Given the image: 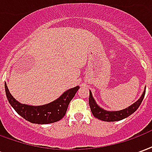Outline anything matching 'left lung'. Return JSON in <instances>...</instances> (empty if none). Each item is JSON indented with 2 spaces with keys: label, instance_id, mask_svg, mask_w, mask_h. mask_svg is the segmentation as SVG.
<instances>
[{
  "label": "left lung",
  "instance_id": "1",
  "mask_svg": "<svg viewBox=\"0 0 152 152\" xmlns=\"http://www.w3.org/2000/svg\"><path fill=\"white\" fill-rule=\"evenodd\" d=\"M145 93H146V89H144V91L142 94L140 98L138 99V100H137L132 105L126 108L121 110V111H107V110L102 108L101 107L98 105L95 99L93 97L92 92L89 90V107H90V109H91V112H92L94 116L97 119H99L102 121H107V122L121 121L124 118L129 116L130 115H132L134 112L137 111V109L139 107V106L141 105V103L143 100Z\"/></svg>",
  "mask_w": 152,
  "mask_h": 152
}]
</instances>
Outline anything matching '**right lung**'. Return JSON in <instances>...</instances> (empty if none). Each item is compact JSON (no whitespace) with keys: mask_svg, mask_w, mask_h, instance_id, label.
I'll list each match as a JSON object with an SVG mask.
<instances>
[{"mask_svg":"<svg viewBox=\"0 0 152 152\" xmlns=\"http://www.w3.org/2000/svg\"><path fill=\"white\" fill-rule=\"evenodd\" d=\"M79 88L80 86H77L67 89L59 98L50 103L41 106H31L23 104L17 101L10 93L7 85L5 83L6 97L15 112L26 121L38 124H51L60 121L66 114L70 102Z\"/></svg>","mask_w":152,"mask_h":152,"instance_id":"add662e5","label":"right lung"}]
</instances>
